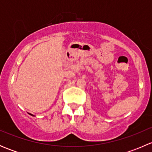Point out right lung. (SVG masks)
I'll use <instances>...</instances> for the list:
<instances>
[{"label":"right lung","instance_id":"right-lung-1","mask_svg":"<svg viewBox=\"0 0 152 152\" xmlns=\"http://www.w3.org/2000/svg\"><path fill=\"white\" fill-rule=\"evenodd\" d=\"M29 115H32V116H34V115H32V114H30V113H29Z\"/></svg>","mask_w":152,"mask_h":152}]
</instances>
